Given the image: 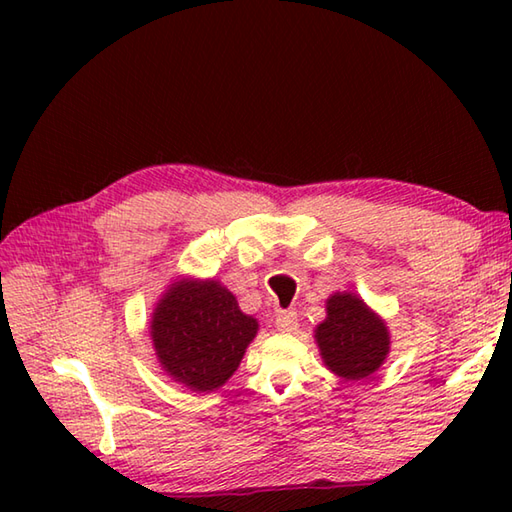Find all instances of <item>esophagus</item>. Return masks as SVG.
<instances>
[{"label": "esophagus", "mask_w": 512, "mask_h": 512, "mask_svg": "<svg viewBox=\"0 0 512 512\" xmlns=\"http://www.w3.org/2000/svg\"><path fill=\"white\" fill-rule=\"evenodd\" d=\"M275 325L279 332H295L297 330V312H292V310L277 312Z\"/></svg>", "instance_id": "obj_1"}]
</instances>
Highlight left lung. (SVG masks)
Masks as SVG:
<instances>
[{
	"mask_svg": "<svg viewBox=\"0 0 512 512\" xmlns=\"http://www.w3.org/2000/svg\"><path fill=\"white\" fill-rule=\"evenodd\" d=\"M325 310L328 317L314 330L323 363L345 380L372 376L389 354L385 321L350 292H336Z\"/></svg>",
	"mask_w": 512,
	"mask_h": 512,
	"instance_id": "1",
	"label": "left lung"
}]
</instances>
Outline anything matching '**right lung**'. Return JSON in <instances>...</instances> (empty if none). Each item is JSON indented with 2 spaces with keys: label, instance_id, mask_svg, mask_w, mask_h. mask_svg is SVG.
Segmentation results:
<instances>
[{
  "label": "right lung",
  "instance_id": "obj_1",
  "mask_svg": "<svg viewBox=\"0 0 512 512\" xmlns=\"http://www.w3.org/2000/svg\"><path fill=\"white\" fill-rule=\"evenodd\" d=\"M257 319L220 281L182 279L162 295L149 334L162 369L193 391L222 387L257 334Z\"/></svg>",
  "mask_w": 512,
  "mask_h": 512
}]
</instances>
